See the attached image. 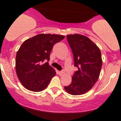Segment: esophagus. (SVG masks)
Returning <instances> with one entry per match:
<instances>
[{
	"label": "esophagus",
	"instance_id": "34e87169",
	"mask_svg": "<svg viewBox=\"0 0 121 121\" xmlns=\"http://www.w3.org/2000/svg\"><path fill=\"white\" fill-rule=\"evenodd\" d=\"M65 73V70H62L61 71H58V74H59L60 75H62L63 74Z\"/></svg>",
	"mask_w": 121,
	"mask_h": 121
}]
</instances>
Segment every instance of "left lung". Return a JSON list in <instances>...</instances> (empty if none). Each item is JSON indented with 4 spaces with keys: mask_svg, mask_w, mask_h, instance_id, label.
Instances as JSON below:
<instances>
[{
    "mask_svg": "<svg viewBox=\"0 0 121 121\" xmlns=\"http://www.w3.org/2000/svg\"><path fill=\"white\" fill-rule=\"evenodd\" d=\"M67 40L73 55L74 72L71 84L65 87L66 92L79 95L88 92L98 79L103 65L100 49L87 37L68 35Z\"/></svg>",
    "mask_w": 121,
    "mask_h": 121,
    "instance_id": "8db88e82",
    "label": "left lung"
}]
</instances>
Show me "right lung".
<instances>
[{
  "label": "right lung",
  "mask_w": 121,
  "mask_h": 121,
  "mask_svg": "<svg viewBox=\"0 0 121 121\" xmlns=\"http://www.w3.org/2000/svg\"><path fill=\"white\" fill-rule=\"evenodd\" d=\"M65 39L56 34L37 35L23 42L16 58V70L19 81L26 89L40 92L47 87L56 72L49 65L54 44Z\"/></svg>",
  "instance_id": "add662e5"
}]
</instances>
